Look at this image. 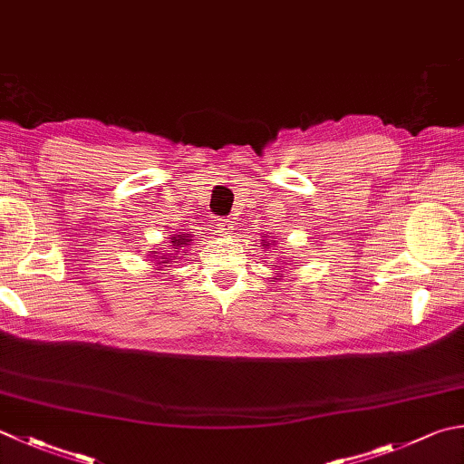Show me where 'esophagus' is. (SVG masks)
Returning <instances> with one entry per match:
<instances>
[{
  "mask_svg": "<svg viewBox=\"0 0 464 464\" xmlns=\"http://www.w3.org/2000/svg\"><path fill=\"white\" fill-rule=\"evenodd\" d=\"M233 223H229V221H225V223H221L219 225V231L223 233V235H231L233 233V227H231Z\"/></svg>",
  "mask_w": 464,
  "mask_h": 464,
  "instance_id": "34e87169",
  "label": "esophagus"
}]
</instances>
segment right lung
<instances>
[{
	"label": "right lung",
	"instance_id": "1",
	"mask_svg": "<svg viewBox=\"0 0 464 464\" xmlns=\"http://www.w3.org/2000/svg\"><path fill=\"white\" fill-rule=\"evenodd\" d=\"M172 241V245H175V249H179V247H183V245H188V241H193L190 239V235L188 233H180V235H177V237H170ZM167 259V257H165ZM162 263H169V261H160V266Z\"/></svg>",
	"mask_w": 464,
	"mask_h": 464
}]
</instances>
